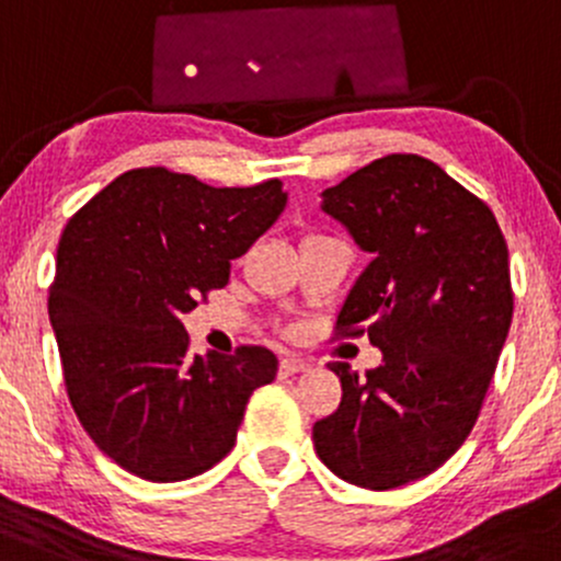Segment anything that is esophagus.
I'll return each mask as SVG.
<instances>
[{
    "mask_svg": "<svg viewBox=\"0 0 561 561\" xmlns=\"http://www.w3.org/2000/svg\"><path fill=\"white\" fill-rule=\"evenodd\" d=\"M310 368V365H307L305 360H299V357H291V355H286L280 360V374H286V376H294V374H301V370H307Z\"/></svg>",
    "mask_w": 561,
    "mask_h": 561,
    "instance_id": "esophagus-1",
    "label": "esophagus"
}]
</instances>
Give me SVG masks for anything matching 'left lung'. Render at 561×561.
Returning a JSON list of instances; mask_svg holds the SVG:
<instances>
[{"label":"left lung","instance_id":"8db88e82","mask_svg":"<svg viewBox=\"0 0 561 561\" xmlns=\"http://www.w3.org/2000/svg\"><path fill=\"white\" fill-rule=\"evenodd\" d=\"M323 211L374 256L336 333L368 331L383 360L365 381L329 365L342 402L312 443L344 482L392 490L443 467L480 416L512 325L508 249L490 206L413 153L325 187Z\"/></svg>","mask_w":561,"mask_h":561}]
</instances>
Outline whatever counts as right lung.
Here are the masks:
<instances>
[{"instance_id": "add662e5", "label": "right lung", "mask_w": 561, "mask_h": 561, "mask_svg": "<svg viewBox=\"0 0 561 561\" xmlns=\"http://www.w3.org/2000/svg\"><path fill=\"white\" fill-rule=\"evenodd\" d=\"M280 180L211 187L193 174L124 172L68 219L49 323L73 411L105 456L148 482L211 469L236 445L270 350L191 357L182 314L286 209Z\"/></svg>"}]
</instances>
